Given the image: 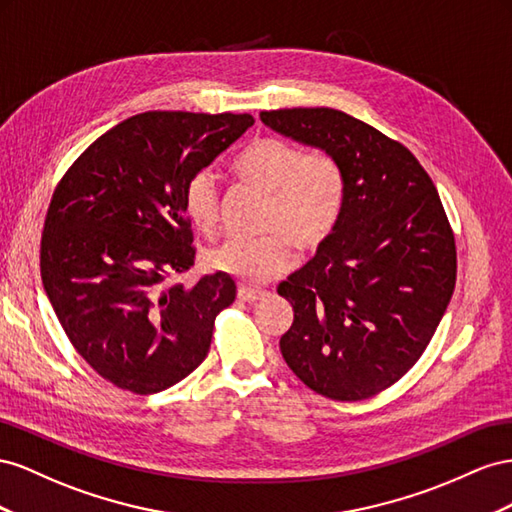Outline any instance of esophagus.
<instances>
[{
    "instance_id": "obj_1",
    "label": "esophagus",
    "mask_w": 512,
    "mask_h": 512,
    "mask_svg": "<svg viewBox=\"0 0 512 512\" xmlns=\"http://www.w3.org/2000/svg\"><path fill=\"white\" fill-rule=\"evenodd\" d=\"M266 296V291H261V289H251V287H238V298L242 300V302H257V300H261Z\"/></svg>"
}]
</instances>
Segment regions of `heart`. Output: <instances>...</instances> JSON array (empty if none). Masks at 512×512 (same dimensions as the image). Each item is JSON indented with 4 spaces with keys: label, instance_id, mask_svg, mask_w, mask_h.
Masks as SVG:
<instances>
[{
    "label": "heart",
    "instance_id": "obj_1",
    "mask_svg": "<svg viewBox=\"0 0 512 512\" xmlns=\"http://www.w3.org/2000/svg\"><path fill=\"white\" fill-rule=\"evenodd\" d=\"M238 178L268 195L261 238H229L212 248L214 270L259 285L291 264V242L304 253L324 246L337 229L345 206V175L328 152H306L296 143L261 137L233 160ZM218 184L212 171H199L184 188V208L206 233L218 223Z\"/></svg>",
    "mask_w": 512,
    "mask_h": 512
}]
</instances>
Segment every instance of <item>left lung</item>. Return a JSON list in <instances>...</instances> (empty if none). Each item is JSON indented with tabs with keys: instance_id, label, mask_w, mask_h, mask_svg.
Masks as SVG:
<instances>
[{
	"instance_id": "1",
	"label": "left lung",
	"mask_w": 512,
	"mask_h": 512,
	"mask_svg": "<svg viewBox=\"0 0 512 512\" xmlns=\"http://www.w3.org/2000/svg\"><path fill=\"white\" fill-rule=\"evenodd\" d=\"M276 133L337 158L345 206L317 255L279 285L294 306L287 367L332 401L390 388L425 352L457 281L455 233L403 143L337 109L261 111Z\"/></svg>"
}]
</instances>
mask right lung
I'll return each instance as SVG.
<instances>
[{"instance_id": "1", "label": "right lung", "mask_w": 512, "mask_h": 512, "mask_svg": "<svg viewBox=\"0 0 512 512\" xmlns=\"http://www.w3.org/2000/svg\"><path fill=\"white\" fill-rule=\"evenodd\" d=\"M255 120L248 113L148 111L98 137L55 186L40 276L72 347L122 390L154 394L206 360L214 319L236 300L195 266L186 182Z\"/></svg>"}]
</instances>
